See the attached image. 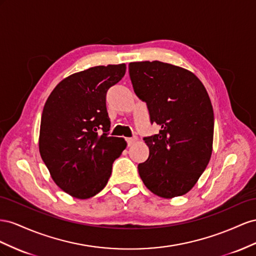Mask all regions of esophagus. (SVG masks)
I'll list each match as a JSON object with an SVG mask.
<instances>
[{
  "label": "esophagus",
  "instance_id": "1",
  "mask_svg": "<svg viewBox=\"0 0 256 256\" xmlns=\"http://www.w3.org/2000/svg\"><path fill=\"white\" fill-rule=\"evenodd\" d=\"M137 140H138V138H137V137L128 138V140H126V142H128V146H132V144H134L135 142H137Z\"/></svg>",
  "mask_w": 256,
  "mask_h": 256
}]
</instances>
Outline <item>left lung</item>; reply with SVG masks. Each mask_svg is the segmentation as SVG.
I'll use <instances>...</instances> for the list:
<instances>
[{
  "mask_svg": "<svg viewBox=\"0 0 256 256\" xmlns=\"http://www.w3.org/2000/svg\"><path fill=\"white\" fill-rule=\"evenodd\" d=\"M136 96L148 105L158 134L144 138L149 158L138 172L163 198L184 195L206 170L214 144V109L206 88L192 72L160 61L132 62Z\"/></svg>",
  "mask_w": 256,
  "mask_h": 256,
  "instance_id": "obj_1",
  "label": "left lung"
}]
</instances>
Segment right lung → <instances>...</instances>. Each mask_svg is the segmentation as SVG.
<instances>
[{"mask_svg": "<svg viewBox=\"0 0 256 256\" xmlns=\"http://www.w3.org/2000/svg\"><path fill=\"white\" fill-rule=\"evenodd\" d=\"M126 65H98L56 84L42 109L38 148L54 184L86 200L105 188L114 160L126 148L124 138L108 136L106 93L126 74ZM98 129L104 134L97 133Z\"/></svg>", "mask_w": 256, "mask_h": 256, "instance_id": "1", "label": "right lung"}]
</instances>
